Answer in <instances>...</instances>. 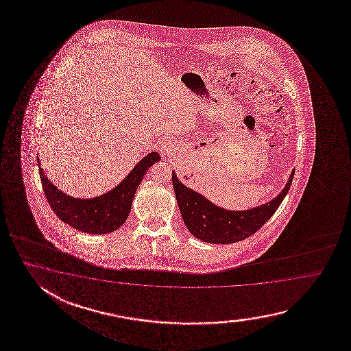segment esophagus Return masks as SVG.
<instances>
[{"mask_svg":"<svg viewBox=\"0 0 351 351\" xmlns=\"http://www.w3.org/2000/svg\"><path fill=\"white\" fill-rule=\"evenodd\" d=\"M160 150H162V153H163V154H168V156H169V154H172L173 145L171 143L167 141V142L162 143V145H160Z\"/></svg>","mask_w":351,"mask_h":351,"instance_id":"1","label":"esophagus"}]
</instances>
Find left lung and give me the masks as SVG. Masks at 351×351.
Masks as SVG:
<instances>
[{"label": "left lung", "mask_w": 351, "mask_h": 351, "mask_svg": "<svg viewBox=\"0 0 351 351\" xmlns=\"http://www.w3.org/2000/svg\"><path fill=\"white\" fill-rule=\"evenodd\" d=\"M293 173L295 169L284 189L274 199L245 210L218 207L204 195L184 186L174 171L172 180L179 210L188 231L203 242L228 245L252 236L274 216L291 186Z\"/></svg>", "instance_id": "1"}]
</instances>
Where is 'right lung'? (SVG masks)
Here are the masks:
<instances>
[{
	"mask_svg": "<svg viewBox=\"0 0 351 351\" xmlns=\"http://www.w3.org/2000/svg\"><path fill=\"white\" fill-rule=\"evenodd\" d=\"M160 160L158 152H150L132 169L120 184L99 197L82 199L60 191L46 177L38 157L40 178L46 199L64 223L90 234H105L119 230L127 221L135 191L152 165Z\"/></svg>",
	"mask_w": 351,
	"mask_h": 351,
	"instance_id": "obj_1",
	"label": "right lung"
}]
</instances>
